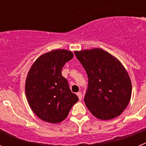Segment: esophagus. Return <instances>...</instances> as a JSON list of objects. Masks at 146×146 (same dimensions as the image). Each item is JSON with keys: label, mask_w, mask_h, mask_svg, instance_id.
I'll return each mask as SVG.
<instances>
[{"label": "esophagus", "mask_w": 146, "mask_h": 146, "mask_svg": "<svg viewBox=\"0 0 146 146\" xmlns=\"http://www.w3.org/2000/svg\"><path fill=\"white\" fill-rule=\"evenodd\" d=\"M77 96H78V97H79V99H80V100H82V93H81V92H78V93H77Z\"/></svg>", "instance_id": "1"}]
</instances>
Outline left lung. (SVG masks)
Masks as SVG:
<instances>
[{"label":"left lung","instance_id":"obj_1","mask_svg":"<svg viewBox=\"0 0 146 146\" xmlns=\"http://www.w3.org/2000/svg\"><path fill=\"white\" fill-rule=\"evenodd\" d=\"M87 73L86 107L94 116L110 120L123 113L131 99L128 72L113 55L100 48L74 52Z\"/></svg>","mask_w":146,"mask_h":146}]
</instances>
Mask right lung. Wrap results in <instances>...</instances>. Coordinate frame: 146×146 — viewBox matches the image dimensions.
Returning a JSON list of instances; mask_svg holds the SVG:
<instances>
[{
  "label": "right lung",
  "mask_w": 146,
  "mask_h": 146,
  "mask_svg": "<svg viewBox=\"0 0 146 146\" xmlns=\"http://www.w3.org/2000/svg\"><path fill=\"white\" fill-rule=\"evenodd\" d=\"M73 57L69 50H52L39 56L28 72L25 81L27 100L33 113L42 121L60 123L79 100L61 74L64 64Z\"/></svg>",
  "instance_id": "1"
}]
</instances>
